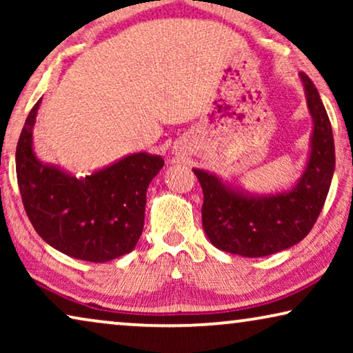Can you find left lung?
<instances>
[{
	"label": "left lung",
	"instance_id": "left-lung-1",
	"mask_svg": "<svg viewBox=\"0 0 353 353\" xmlns=\"http://www.w3.org/2000/svg\"><path fill=\"white\" fill-rule=\"evenodd\" d=\"M301 79L315 127L307 170L296 188L281 194L250 197L194 168L204 192L202 226L220 250L243 257L276 254L305 238L325 205L336 165L334 138L316 86L303 72Z\"/></svg>",
	"mask_w": 353,
	"mask_h": 353
}]
</instances>
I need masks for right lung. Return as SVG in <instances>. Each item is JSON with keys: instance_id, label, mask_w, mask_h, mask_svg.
I'll return each instance as SVG.
<instances>
[{"instance_id": "add662e5", "label": "right lung", "mask_w": 353, "mask_h": 353, "mask_svg": "<svg viewBox=\"0 0 353 353\" xmlns=\"http://www.w3.org/2000/svg\"><path fill=\"white\" fill-rule=\"evenodd\" d=\"M40 103L28 114L16 149L17 185L33 228L54 249L86 262L128 254L143 233L146 191L163 159L132 154L85 178L43 165L32 149Z\"/></svg>"}]
</instances>
